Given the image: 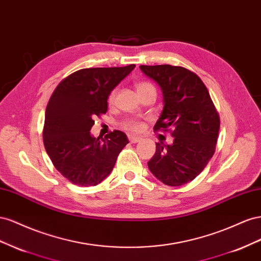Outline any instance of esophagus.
I'll list each match as a JSON object with an SVG mask.
<instances>
[{
    "mask_svg": "<svg viewBox=\"0 0 261 261\" xmlns=\"http://www.w3.org/2000/svg\"><path fill=\"white\" fill-rule=\"evenodd\" d=\"M141 140V138L136 137V136H129V141L131 143H138L139 141Z\"/></svg>",
    "mask_w": 261,
    "mask_h": 261,
    "instance_id": "34e87169",
    "label": "esophagus"
}]
</instances>
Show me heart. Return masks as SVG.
Masks as SVG:
<instances>
[{"mask_svg": "<svg viewBox=\"0 0 261 261\" xmlns=\"http://www.w3.org/2000/svg\"><path fill=\"white\" fill-rule=\"evenodd\" d=\"M147 87H153V85H151L150 83H146V82H140V83L137 84V91H141V89H144V88H147ZM115 96H116V92L115 91H113V92L110 93L109 97H108L109 103L114 102ZM124 125H125L126 129H129L131 131H139V130H141V128H142V124H141L138 121H133V120L128 121Z\"/></svg>", "mask_w": 261, "mask_h": 261, "instance_id": "heart-1", "label": "heart"}]
</instances>
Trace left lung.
Here are the masks:
<instances>
[{
    "mask_svg": "<svg viewBox=\"0 0 261 261\" xmlns=\"http://www.w3.org/2000/svg\"><path fill=\"white\" fill-rule=\"evenodd\" d=\"M162 91L163 110L154 130L173 128L172 144L156 143L150 172L167 186L195 179L215 151L220 119L203 82L195 73L169 64L140 65Z\"/></svg>",
    "mask_w": 261,
    "mask_h": 261,
    "instance_id": "8db88e82",
    "label": "left lung"
}]
</instances>
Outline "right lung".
Masks as SVG:
<instances>
[{"instance_id":"right-lung-1","label":"right lung","mask_w":261,"mask_h":261,"mask_svg":"<svg viewBox=\"0 0 261 261\" xmlns=\"http://www.w3.org/2000/svg\"><path fill=\"white\" fill-rule=\"evenodd\" d=\"M136 68H93L74 72L57 86L46 108L43 144L55 167L74 185L96 186L113 170L129 143L125 133L105 139L91 133L94 118L107 111L113 89Z\"/></svg>"}]
</instances>
